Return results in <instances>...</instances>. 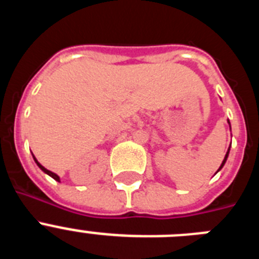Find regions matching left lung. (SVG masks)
Masks as SVG:
<instances>
[{
  "label": "left lung",
  "instance_id": "left-lung-1",
  "mask_svg": "<svg viewBox=\"0 0 259 259\" xmlns=\"http://www.w3.org/2000/svg\"><path fill=\"white\" fill-rule=\"evenodd\" d=\"M228 152H230V149H228ZM228 152H227V154H226V157H224V159H223V162H222V164H221V167H219V170H221L222 167L224 166V163H226V161H227V157H228ZM218 170V171H219Z\"/></svg>",
  "mask_w": 259,
  "mask_h": 259
}]
</instances>
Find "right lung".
Masks as SVG:
<instances>
[{
  "mask_svg": "<svg viewBox=\"0 0 259 259\" xmlns=\"http://www.w3.org/2000/svg\"><path fill=\"white\" fill-rule=\"evenodd\" d=\"M33 159H35V162H36V163H37V166H38V167H40L41 170L44 171V172H45V174H48V175H49V176H52L53 179H54V180H57V182H59V176H58V175H57V174H54V172H52V171L47 170V168H45V167H44V166H41V164H40V163H38V162H37V159H36V158H35V157H33Z\"/></svg>",
  "mask_w": 259,
  "mask_h": 259,
  "instance_id": "1",
  "label": "right lung"
}]
</instances>
